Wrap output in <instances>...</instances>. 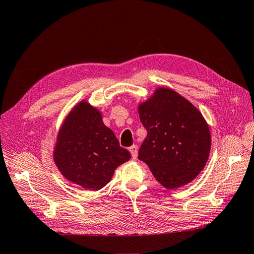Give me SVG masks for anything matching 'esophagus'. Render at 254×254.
I'll return each instance as SVG.
<instances>
[{"label": "esophagus", "mask_w": 254, "mask_h": 254, "mask_svg": "<svg viewBox=\"0 0 254 254\" xmlns=\"http://www.w3.org/2000/svg\"><path fill=\"white\" fill-rule=\"evenodd\" d=\"M129 151H130V153H131L132 159H136V157H137V147H136V146L132 145L131 147L129 148Z\"/></svg>", "instance_id": "1"}]
</instances>
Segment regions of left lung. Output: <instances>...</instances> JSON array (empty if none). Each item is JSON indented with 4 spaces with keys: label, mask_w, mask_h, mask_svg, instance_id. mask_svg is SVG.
I'll list each match as a JSON object with an SVG mask.
<instances>
[{
    "label": "left lung",
    "mask_w": 254,
    "mask_h": 254,
    "mask_svg": "<svg viewBox=\"0 0 254 254\" xmlns=\"http://www.w3.org/2000/svg\"><path fill=\"white\" fill-rule=\"evenodd\" d=\"M147 136L139 159L165 189L181 188L199 175L210 156L211 132L203 115L186 97L158 87L137 106Z\"/></svg>",
    "instance_id": "8db88e82"
}]
</instances>
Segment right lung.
<instances>
[{
    "label": "right lung",
    "mask_w": 254,
    "mask_h": 254,
    "mask_svg": "<svg viewBox=\"0 0 254 254\" xmlns=\"http://www.w3.org/2000/svg\"><path fill=\"white\" fill-rule=\"evenodd\" d=\"M130 158L129 151L121 147L114 132L104 124L102 112L86 99L67 113L53 150L60 174L89 190L103 189L114 171Z\"/></svg>",
    "instance_id": "1"
}]
</instances>
